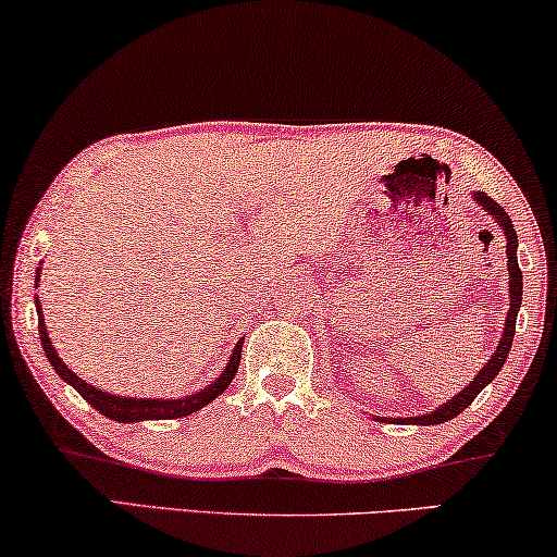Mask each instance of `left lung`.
Returning <instances> with one entry per match:
<instances>
[{
    "label": "left lung",
    "mask_w": 557,
    "mask_h": 557,
    "mask_svg": "<svg viewBox=\"0 0 557 557\" xmlns=\"http://www.w3.org/2000/svg\"><path fill=\"white\" fill-rule=\"evenodd\" d=\"M474 197V202L482 208L486 215H490L494 223L499 225V231L505 233L507 238V271H509V309H507V317H505V330H502V337H499V345L494 349L490 360L484 362V368L476 372L474 377L469 380L467 385L461 387V393H456L451 400H446L444 406H438L436 410H431V413H423V416H410V418H385V416H372L375 421L380 423H416V425H436V423H446L451 421L461 413L463 408L471 406V400L476 398L479 393L484 391L486 385L492 383L494 377L499 375V370L505 368L507 362V355L509 349H512V342H515V324H517V311H520V304H522V271H520V263H517V233H515V225L512 220L505 210H502V205H497L492 200V197H486L484 193H471Z\"/></svg>",
    "instance_id": "obj_1"
}]
</instances>
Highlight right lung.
I'll use <instances>...</instances> for the list:
<instances>
[{
  "label": "right lung",
  "instance_id": "right-lung-1",
  "mask_svg": "<svg viewBox=\"0 0 557 557\" xmlns=\"http://www.w3.org/2000/svg\"><path fill=\"white\" fill-rule=\"evenodd\" d=\"M42 265V261H40ZM40 265H37V276H35V288L40 286ZM35 307H37V332H40V342H42V349H45V357H48V362L52 364V370L58 372L60 380H65L67 385H73L75 391L83 395V400L88 403V406H94L98 413L111 418V421H119V423H139V421H172V418H182V416H189L195 413V410H200L208 406L218 398L220 393L225 391L227 385L233 383L235 372H238V364H240V347H243V337L235 342L233 347V355L227 357L225 368L220 375L212 380L210 385L200 387V391H195L193 395H182V398H128V395H113V393H106L101 387L86 383V380L75 375V372L67 368V364L60 360L55 347H52V342L48 337V326H45V319H42V309H40V296H35Z\"/></svg>",
  "mask_w": 557,
  "mask_h": 557
}]
</instances>
